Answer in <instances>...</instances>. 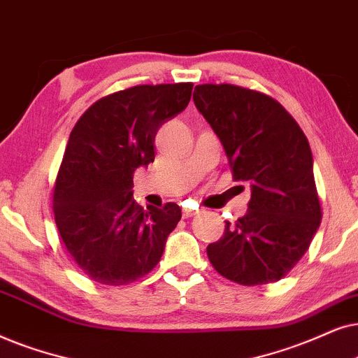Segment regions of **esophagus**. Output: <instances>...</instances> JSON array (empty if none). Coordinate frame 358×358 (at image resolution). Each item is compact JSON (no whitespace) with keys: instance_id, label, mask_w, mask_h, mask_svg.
Listing matches in <instances>:
<instances>
[{"instance_id":"34e87169","label":"esophagus","mask_w":358,"mask_h":358,"mask_svg":"<svg viewBox=\"0 0 358 358\" xmlns=\"http://www.w3.org/2000/svg\"><path fill=\"white\" fill-rule=\"evenodd\" d=\"M198 213H199L198 209H194V208H183V217H192Z\"/></svg>"}]
</instances>
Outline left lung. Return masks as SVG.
Segmentation results:
<instances>
[{
    "label": "left lung",
    "mask_w": 358,
    "mask_h": 358,
    "mask_svg": "<svg viewBox=\"0 0 358 358\" xmlns=\"http://www.w3.org/2000/svg\"><path fill=\"white\" fill-rule=\"evenodd\" d=\"M194 106L226 150L236 182H249V209L208 245L217 273L245 287L282 280L321 224L309 142L273 98L236 85H198Z\"/></svg>",
    "instance_id": "left-lung-1"
}]
</instances>
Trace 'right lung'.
Returning a JSON list of instances; mask_svg holds the SVG:
<instances>
[{
  "label": "right lung",
  "instance_id": "1",
  "mask_svg": "<svg viewBox=\"0 0 358 358\" xmlns=\"http://www.w3.org/2000/svg\"><path fill=\"white\" fill-rule=\"evenodd\" d=\"M192 90L193 83L139 85L108 94L70 132L54 188L55 224L93 282L132 283L160 262L182 209L139 206L132 178L154 162L157 131L188 106Z\"/></svg>",
  "mask_w": 358,
  "mask_h": 358
}]
</instances>
